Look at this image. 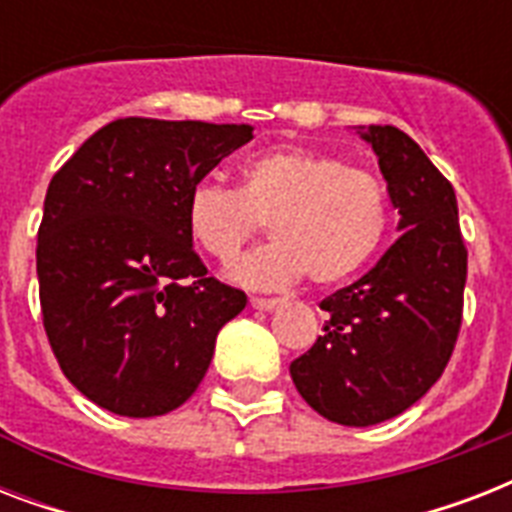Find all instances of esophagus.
Instances as JSON below:
<instances>
[{
	"mask_svg": "<svg viewBox=\"0 0 512 512\" xmlns=\"http://www.w3.org/2000/svg\"><path fill=\"white\" fill-rule=\"evenodd\" d=\"M249 305L257 308V311H273V308H279L281 305V297H252Z\"/></svg>",
	"mask_w": 512,
	"mask_h": 512,
	"instance_id": "esophagus-1",
	"label": "esophagus"
}]
</instances>
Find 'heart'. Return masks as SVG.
<instances>
[{"mask_svg":"<svg viewBox=\"0 0 512 512\" xmlns=\"http://www.w3.org/2000/svg\"><path fill=\"white\" fill-rule=\"evenodd\" d=\"M271 223L273 244L247 255L233 276L255 289L292 287L308 276L327 287L361 271L390 228V196L380 177L311 148H273L241 164L239 188L196 183L185 225L196 247L233 263Z\"/></svg>","mask_w":512,"mask_h":512,"instance_id":"heart-1","label":"heart"}]
</instances>
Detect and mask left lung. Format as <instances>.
<instances>
[{"label": "left lung", "instance_id": "obj_1", "mask_svg": "<svg viewBox=\"0 0 512 512\" xmlns=\"http://www.w3.org/2000/svg\"><path fill=\"white\" fill-rule=\"evenodd\" d=\"M401 236L372 271L321 300L324 335L289 364L300 396L327 420L366 428L406 412L444 374L462 327L468 249L457 196L398 127H369Z\"/></svg>", "mask_w": 512, "mask_h": 512}]
</instances>
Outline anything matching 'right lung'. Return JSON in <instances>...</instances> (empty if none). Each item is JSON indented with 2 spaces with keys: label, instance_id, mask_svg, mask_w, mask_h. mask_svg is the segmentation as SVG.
Segmentation results:
<instances>
[{
  "label": "right lung",
  "instance_id": "right-lung-1",
  "mask_svg": "<svg viewBox=\"0 0 512 512\" xmlns=\"http://www.w3.org/2000/svg\"><path fill=\"white\" fill-rule=\"evenodd\" d=\"M249 140V124L127 116L52 175L36 241L44 332L68 382L108 412L185 404L244 311L247 295L193 252L185 199Z\"/></svg>",
  "mask_w": 512,
  "mask_h": 512
}]
</instances>
